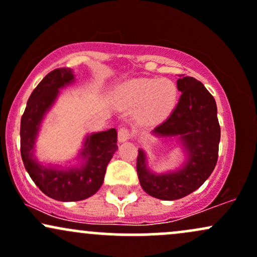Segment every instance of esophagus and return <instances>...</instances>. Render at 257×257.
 Listing matches in <instances>:
<instances>
[{
	"label": "esophagus",
	"instance_id": "esophagus-1",
	"mask_svg": "<svg viewBox=\"0 0 257 257\" xmlns=\"http://www.w3.org/2000/svg\"><path fill=\"white\" fill-rule=\"evenodd\" d=\"M132 134L131 131L127 127H121L119 130V132H117V140H119V142H125V141H128L130 138H131Z\"/></svg>",
	"mask_w": 257,
	"mask_h": 257
}]
</instances>
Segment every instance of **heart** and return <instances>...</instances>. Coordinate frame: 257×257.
I'll list each match as a JSON object with an SVG mask.
<instances>
[{
    "label": "heart",
    "instance_id": "obj_1",
    "mask_svg": "<svg viewBox=\"0 0 257 257\" xmlns=\"http://www.w3.org/2000/svg\"><path fill=\"white\" fill-rule=\"evenodd\" d=\"M120 93L130 104H143L137 115L140 122L153 123L175 104L177 88L174 82L166 79H140L123 85Z\"/></svg>",
    "mask_w": 257,
    "mask_h": 257
}]
</instances>
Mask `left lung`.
Segmentation results:
<instances>
[{
  "instance_id": "left-lung-1",
  "label": "left lung",
  "mask_w": 257,
  "mask_h": 257,
  "mask_svg": "<svg viewBox=\"0 0 257 257\" xmlns=\"http://www.w3.org/2000/svg\"><path fill=\"white\" fill-rule=\"evenodd\" d=\"M181 97L170 116L154 128L158 137H178L188 154L181 170L155 175L147 158L138 151L137 175L143 191L161 200H176L198 189L214 171L218 158L221 128L215 98L205 86L191 76L177 80Z\"/></svg>"
}]
</instances>
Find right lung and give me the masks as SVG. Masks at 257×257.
<instances>
[{
	"mask_svg": "<svg viewBox=\"0 0 257 257\" xmlns=\"http://www.w3.org/2000/svg\"><path fill=\"white\" fill-rule=\"evenodd\" d=\"M74 81L70 69H54L42 79L29 97L20 121V153L28 174L46 195L59 201H79L96 193L104 181L109 161L117 149L115 128L88 135L80 155L85 164L79 169L59 170L42 166L34 155L40 123L51 109L59 88Z\"/></svg>",
	"mask_w": 257,
	"mask_h": 257,
	"instance_id": "add662e5",
	"label": "right lung"
}]
</instances>
